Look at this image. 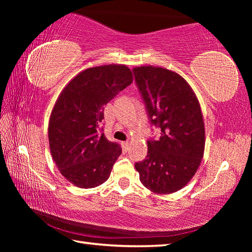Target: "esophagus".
Instances as JSON below:
<instances>
[{
  "instance_id": "esophagus-1",
  "label": "esophagus",
  "mask_w": 252,
  "mask_h": 252,
  "mask_svg": "<svg viewBox=\"0 0 252 252\" xmlns=\"http://www.w3.org/2000/svg\"><path fill=\"white\" fill-rule=\"evenodd\" d=\"M121 146H122V148H123V150L126 151V150H127V148H129V142H127V141L122 142V143H121Z\"/></svg>"
}]
</instances>
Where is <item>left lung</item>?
Here are the masks:
<instances>
[{
	"label": "left lung",
	"mask_w": 252,
	"mask_h": 252,
	"mask_svg": "<svg viewBox=\"0 0 252 252\" xmlns=\"http://www.w3.org/2000/svg\"><path fill=\"white\" fill-rule=\"evenodd\" d=\"M133 73L149 120L161 130L159 139L148 140L146 159L134 167L152 192H176L194 176L203 157L206 140L199 101L176 72L148 65L134 67Z\"/></svg>",
	"instance_id": "8db88e82"
}]
</instances>
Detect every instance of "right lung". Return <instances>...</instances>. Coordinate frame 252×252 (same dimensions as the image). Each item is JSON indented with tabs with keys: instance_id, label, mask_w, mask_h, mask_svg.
<instances>
[{
	"instance_id": "right-lung-1",
	"label": "right lung",
	"mask_w": 252,
	"mask_h": 252,
	"mask_svg": "<svg viewBox=\"0 0 252 252\" xmlns=\"http://www.w3.org/2000/svg\"><path fill=\"white\" fill-rule=\"evenodd\" d=\"M133 81L129 67H90L72 79L54 104L49 122L50 150L72 185L94 188L108 180L122 149L100 126L104 105Z\"/></svg>"
}]
</instances>
